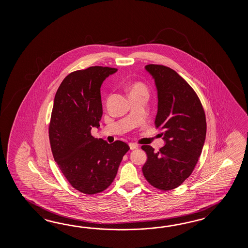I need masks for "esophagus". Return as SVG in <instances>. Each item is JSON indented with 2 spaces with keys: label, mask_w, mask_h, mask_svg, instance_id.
Segmentation results:
<instances>
[{
  "label": "esophagus",
  "mask_w": 248,
  "mask_h": 248,
  "mask_svg": "<svg viewBox=\"0 0 248 248\" xmlns=\"http://www.w3.org/2000/svg\"><path fill=\"white\" fill-rule=\"evenodd\" d=\"M129 147H130V150H136V149H138V145L136 144V143H133V142H130L129 143Z\"/></svg>",
  "instance_id": "esophagus-1"
}]
</instances>
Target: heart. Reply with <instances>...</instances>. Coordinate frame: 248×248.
<instances>
[{
  "label": "heart",
  "mask_w": 248,
  "mask_h": 248,
  "mask_svg": "<svg viewBox=\"0 0 248 248\" xmlns=\"http://www.w3.org/2000/svg\"><path fill=\"white\" fill-rule=\"evenodd\" d=\"M131 94H144V95H148V89L145 85L140 83V82H137V83L133 84L131 89H130V95Z\"/></svg>",
  "instance_id": "1"
}]
</instances>
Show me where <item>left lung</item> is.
Here are the masks:
<instances>
[{
    "label": "left lung",
    "mask_w": 248,
    "mask_h": 248,
    "mask_svg": "<svg viewBox=\"0 0 248 248\" xmlns=\"http://www.w3.org/2000/svg\"><path fill=\"white\" fill-rule=\"evenodd\" d=\"M158 91L155 126L163 130L165 145L155 152L142 145L147 160L142 174L148 183L162 190H173L192 173L206 139L205 111L195 91L173 69L147 64Z\"/></svg>",
    "instance_id": "left-lung-1"
}]
</instances>
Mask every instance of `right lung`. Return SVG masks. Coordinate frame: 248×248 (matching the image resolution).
<instances>
[{
    "instance_id": "add662e5",
    "label": "right lung",
    "mask_w": 248,
    "mask_h": 248,
    "mask_svg": "<svg viewBox=\"0 0 248 248\" xmlns=\"http://www.w3.org/2000/svg\"><path fill=\"white\" fill-rule=\"evenodd\" d=\"M116 68L91 66L68 74L55 95L48 127L53 157L74 189L95 194L107 189L116 176L126 142L112 143L91 136L103 115L100 88Z\"/></svg>"
}]
</instances>
